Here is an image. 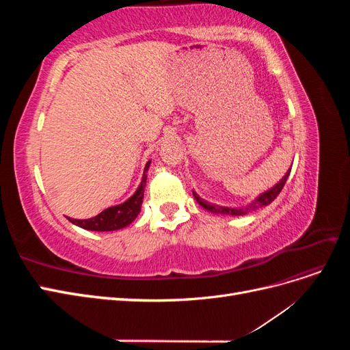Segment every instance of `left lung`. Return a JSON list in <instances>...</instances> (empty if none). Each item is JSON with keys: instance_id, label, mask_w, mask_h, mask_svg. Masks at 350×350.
Listing matches in <instances>:
<instances>
[{"instance_id": "1", "label": "left lung", "mask_w": 350, "mask_h": 350, "mask_svg": "<svg viewBox=\"0 0 350 350\" xmlns=\"http://www.w3.org/2000/svg\"><path fill=\"white\" fill-rule=\"evenodd\" d=\"M291 169L292 167H289V171L284 174V176L280 179V181L276 185H273L271 188L267 189V191L261 193L258 197L254 198L251 203L242 206V207H226V206H219V204H215V203H208V201H206L204 198H201L194 191V189H193V196H194L197 203L203 208H206L207 211H210V213H213V215H226V216H243V215L251 213V211H256L257 208L269 206L271 201L280 194L282 188L284 187L286 181H288L289 174H291Z\"/></svg>"}]
</instances>
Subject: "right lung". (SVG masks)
Instances as JSON below:
<instances>
[{
	"instance_id": "1",
	"label": "right lung",
	"mask_w": 350,
	"mask_h": 350,
	"mask_svg": "<svg viewBox=\"0 0 350 350\" xmlns=\"http://www.w3.org/2000/svg\"><path fill=\"white\" fill-rule=\"evenodd\" d=\"M152 161H149L144 166V174L142 178L140 185L137 187L135 193L129 198L125 200L124 203L111 206L108 208H105L103 211L98 216L90 217V219H71L72 225H76L79 228H83L86 230H96V232H111V230H118L125 226L131 225L134 219L139 216L142 211V203H143V197H144V187L147 181V171H149Z\"/></svg>"
}]
</instances>
